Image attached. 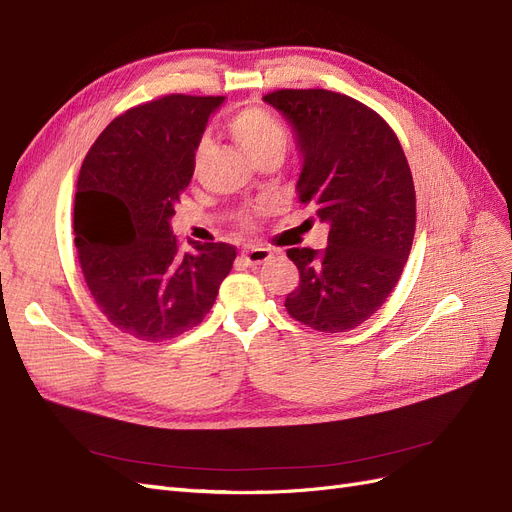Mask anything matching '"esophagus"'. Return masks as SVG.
Masks as SVG:
<instances>
[{"instance_id": "esophagus-1", "label": "esophagus", "mask_w": 512, "mask_h": 512, "mask_svg": "<svg viewBox=\"0 0 512 512\" xmlns=\"http://www.w3.org/2000/svg\"><path fill=\"white\" fill-rule=\"evenodd\" d=\"M242 257L249 266H259V263H266L268 259H272V251L266 249V246H246L242 251Z\"/></svg>"}]
</instances>
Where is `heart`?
Returning a JSON list of instances; mask_svg holds the SVG:
<instances>
[{"label": "heart", "instance_id": "1", "mask_svg": "<svg viewBox=\"0 0 512 512\" xmlns=\"http://www.w3.org/2000/svg\"><path fill=\"white\" fill-rule=\"evenodd\" d=\"M229 129L236 136V140L242 144V148L246 151L253 161H259L268 155L280 153L285 155L287 144H289V136L287 129L283 127L272 112L251 106L240 110L236 117L229 121ZM206 148V140L197 148V153H204Z\"/></svg>", "mask_w": 512, "mask_h": 512}]
</instances>
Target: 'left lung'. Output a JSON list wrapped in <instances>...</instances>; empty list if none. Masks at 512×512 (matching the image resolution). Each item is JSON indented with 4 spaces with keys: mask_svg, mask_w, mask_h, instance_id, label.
Masks as SVG:
<instances>
[{
    "mask_svg": "<svg viewBox=\"0 0 512 512\" xmlns=\"http://www.w3.org/2000/svg\"><path fill=\"white\" fill-rule=\"evenodd\" d=\"M291 125L302 155L298 195L329 225L325 249H289L300 285L289 315L336 334L383 306L415 238V185L393 129L368 106L325 89L263 97Z\"/></svg>",
    "mask_w": 512,
    "mask_h": 512,
    "instance_id": "8db88e82",
    "label": "left lung"
}]
</instances>
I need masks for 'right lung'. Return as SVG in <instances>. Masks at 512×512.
Listing matches in <instances>:
<instances>
[{"label": "right lung", "instance_id": "add662e5", "mask_svg": "<svg viewBox=\"0 0 512 512\" xmlns=\"http://www.w3.org/2000/svg\"><path fill=\"white\" fill-rule=\"evenodd\" d=\"M225 97L166 95L114 119L91 146L76 185L74 234L82 274L104 317L146 342L202 323L236 259L225 242L172 234L174 206L195 151Z\"/></svg>", "mask_w": 512, "mask_h": 512}]
</instances>
